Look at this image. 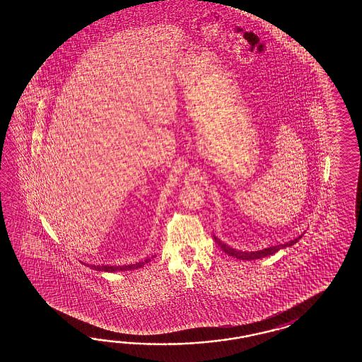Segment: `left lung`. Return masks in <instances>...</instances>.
Masks as SVG:
<instances>
[{"mask_svg": "<svg viewBox=\"0 0 362 362\" xmlns=\"http://www.w3.org/2000/svg\"><path fill=\"white\" fill-rule=\"evenodd\" d=\"M301 237H303V234L299 235L298 238L290 240V242H287V243H284V245L270 246L268 247V248H264V250H259V251H239V250H235V248H233V247L225 245L220 239L216 238L215 235H214L216 243L221 247V250H223L225 254L233 256V257H235V259H239V260H250V262H251V260H256V259H262V257L269 256V255L276 254L279 250L286 248V247L293 246L296 242H299V239H300Z\"/></svg>", "mask_w": 362, "mask_h": 362, "instance_id": "obj_1", "label": "left lung"}]
</instances>
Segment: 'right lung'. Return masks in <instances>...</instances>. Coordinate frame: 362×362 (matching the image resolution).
<instances>
[{"label":"right lung","instance_id":"1","mask_svg":"<svg viewBox=\"0 0 362 362\" xmlns=\"http://www.w3.org/2000/svg\"><path fill=\"white\" fill-rule=\"evenodd\" d=\"M150 262V259H146L144 262H136V264H131V265H92V264H84L86 267H89L90 269L98 270V272H108V273H114V272H127V270L139 269L142 268L145 264Z\"/></svg>","mask_w":362,"mask_h":362}]
</instances>
